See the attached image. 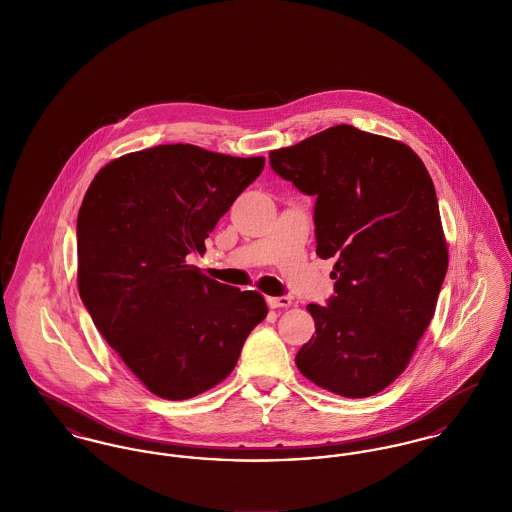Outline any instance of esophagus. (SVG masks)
I'll list each match as a JSON object with an SVG mask.
<instances>
[{
	"instance_id": "34e87169",
	"label": "esophagus",
	"mask_w": 512,
	"mask_h": 512,
	"mask_svg": "<svg viewBox=\"0 0 512 512\" xmlns=\"http://www.w3.org/2000/svg\"><path fill=\"white\" fill-rule=\"evenodd\" d=\"M266 303H268V307L272 308L291 307V299H289V297H268V299H266Z\"/></svg>"
}]
</instances>
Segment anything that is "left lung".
I'll use <instances>...</instances> for the list:
<instances>
[{"label": "left lung", "mask_w": 512, "mask_h": 512, "mask_svg": "<svg viewBox=\"0 0 512 512\" xmlns=\"http://www.w3.org/2000/svg\"><path fill=\"white\" fill-rule=\"evenodd\" d=\"M270 163L316 196V254L336 258V297L308 305L316 336L295 363L328 392L375 396L406 371L448 268L431 174L406 143L347 124L273 149Z\"/></svg>", "instance_id": "obj_1"}]
</instances>
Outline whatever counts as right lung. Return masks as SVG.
<instances>
[{
	"label": "right lung",
	"instance_id": "right-lung-1",
	"mask_svg": "<svg viewBox=\"0 0 512 512\" xmlns=\"http://www.w3.org/2000/svg\"><path fill=\"white\" fill-rule=\"evenodd\" d=\"M264 157L190 143L122 155L77 215V287L97 330L155 396L188 400L225 380L268 307L258 291L188 264Z\"/></svg>",
	"mask_w": 512,
	"mask_h": 512
}]
</instances>
